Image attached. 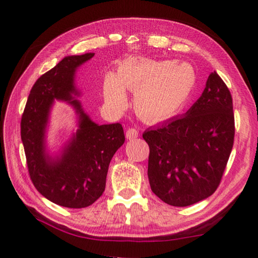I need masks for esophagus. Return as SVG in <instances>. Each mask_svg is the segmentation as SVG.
<instances>
[{
	"mask_svg": "<svg viewBox=\"0 0 258 258\" xmlns=\"http://www.w3.org/2000/svg\"><path fill=\"white\" fill-rule=\"evenodd\" d=\"M138 137H139V131L137 128L131 127L126 131V138H127L128 140H132V139H135Z\"/></svg>",
	"mask_w": 258,
	"mask_h": 258,
	"instance_id": "34e87169",
	"label": "esophagus"
}]
</instances>
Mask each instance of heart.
I'll return each instance as SVG.
<instances>
[{"label":"heart","instance_id":"heart-1","mask_svg":"<svg viewBox=\"0 0 258 258\" xmlns=\"http://www.w3.org/2000/svg\"><path fill=\"white\" fill-rule=\"evenodd\" d=\"M196 75L189 63L141 59L109 75L103 86L104 100L115 109L127 102L125 91L135 93V110L147 121H160L180 110L195 86Z\"/></svg>","mask_w":258,"mask_h":258}]
</instances>
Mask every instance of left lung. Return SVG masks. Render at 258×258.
<instances>
[{"label":"left lung","instance_id":"8db88e82","mask_svg":"<svg viewBox=\"0 0 258 258\" xmlns=\"http://www.w3.org/2000/svg\"><path fill=\"white\" fill-rule=\"evenodd\" d=\"M232 95L216 72L183 117L147 130L148 177L164 203L185 207L220 185L234 141Z\"/></svg>","mask_w":258,"mask_h":258}]
</instances>
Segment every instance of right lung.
Here are the masks:
<instances>
[{"label":"right lung","mask_w":258,"mask_h":258,"mask_svg":"<svg viewBox=\"0 0 258 258\" xmlns=\"http://www.w3.org/2000/svg\"><path fill=\"white\" fill-rule=\"evenodd\" d=\"M94 53L64 56L38 78L30 90L21 117L23 141L28 173L42 196L59 206L84 208L101 197L108 167L125 135L119 123L98 125L89 118L77 100L74 76L77 67ZM54 98L68 101L80 115V127L60 159L45 154L44 134L49 108Z\"/></svg>","instance_id":"right-lung-1"}]
</instances>
